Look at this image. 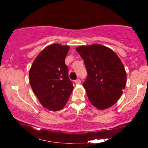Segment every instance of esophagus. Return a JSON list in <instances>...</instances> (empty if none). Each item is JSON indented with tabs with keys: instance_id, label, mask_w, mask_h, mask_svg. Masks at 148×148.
Listing matches in <instances>:
<instances>
[{
	"instance_id": "esophagus-1",
	"label": "esophagus",
	"mask_w": 148,
	"mask_h": 148,
	"mask_svg": "<svg viewBox=\"0 0 148 148\" xmlns=\"http://www.w3.org/2000/svg\"><path fill=\"white\" fill-rule=\"evenodd\" d=\"M75 82V84H79L81 83V80H80L79 79H77L75 80V82Z\"/></svg>"
}]
</instances>
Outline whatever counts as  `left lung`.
<instances>
[{"instance_id": "obj_1", "label": "left lung", "mask_w": 148, "mask_h": 148, "mask_svg": "<svg viewBox=\"0 0 148 148\" xmlns=\"http://www.w3.org/2000/svg\"><path fill=\"white\" fill-rule=\"evenodd\" d=\"M76 50L87 71L83 86L89 101L99 110L109 108L120 99L126 85L123 64L112 50L100 44L81 46Z\"/></svg>"}]
</instances>
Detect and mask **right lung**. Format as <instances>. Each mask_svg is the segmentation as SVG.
<instances>
[{"instance_id":"1","label":"right lung","mask_w":148,"mask_h":148,"mask_svg":"<svg viewBox=\"0 0 148 148\" xmlns=\"http://www.w3.org/2000/svg\"><path fill=\"white\" fill-rule=\"evenodd\" d=\"M68 46L54 44L38 55L29 71L30 84L42 106L51 111L64 107L73 90L65 58Z\"/></svg>"}]
</instances>
